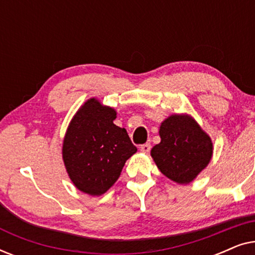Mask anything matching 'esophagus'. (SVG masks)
<instances>
[{"label":"esophagus","instance_id":"esophagus-1","mask_svg":"<svg viewBox=\"0 0 255 255\" xmlns=\"http://www.w3.org/2000/svg\"><path fill=\"white\" fill-rule=\"evenodd\" d=\"M151 147H152L151 144H148V142H146V144L140 146V151H141L142 153H148L149 151H151Z\"/></svg>","mask_w":255,"mask_h":255}]
</instances>
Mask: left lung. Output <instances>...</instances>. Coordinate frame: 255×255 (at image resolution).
Instances as JSON below:
<instances>
[{"instance_id": "8db88e82", "label": "left lung", "mask_w": 255, "mask_h": 255, "mask_svg": "<svg viewBox=\"0 0 255 255\" xmlns=\"http://www.w3.org/2000/svg\"><path fill=\"white\" fill-rule=\"evenodd\" d=\"M161 141L151 155L163 175L180 184L190 183L210 162L212 142L193 117L172 115L160 125Z\"/></svg>"}]
</instances>
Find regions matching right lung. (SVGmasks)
<instances>
[{
    "label": "right lung",
    "mask_w": 255,
    "mask_h": 255,
    "mask_svg": "<svg viewBox=\"0 0 255 255\" xmlns=\"http://www.w3.org/2000/svg\"><path fill=\"white\" fill-rule=\"evenodd\" d=\"M116 110L90 99L69 123L62 159L74 186L100 196L116 182L127 160L137 152L125 128L114 124Z\"/></svg>",
    "instance_id": "right-lung-1"
}]
</instances>
